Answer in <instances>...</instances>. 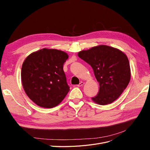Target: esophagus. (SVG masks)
Returning a JSON list of instances; mask_svg holds the SVG:
<instances>
[{
  "instance_id": "esophagus-1",
  "label": "esophagus",
  "mask_w": 150,
  "mask_h": 150,
  "mask_svg": "<svg viewBox=\"0 0 150 150\" xmlns=\"http://www.w3.org/2000/svg\"><path fill=\"white\" fill-rule=\"evenodd\" d=\"M84 84V83L83 82V81H81V82L78 85V86H83Z\"/></svg>"
}]
</instances>
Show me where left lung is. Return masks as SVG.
I'll return each mask as SVG.
<instances>
[{
	"label": "left lung",
	"mask_w": 150,
	"mask_h": 150,
	"mask_svg": "<svg viewBox=\"0 0 150 150\" xmlns=\"http://www.w3.org/2000/svg\"><path fill=\"white\" fill-rule=\"evenodd\" d=\"M78 56L92 67L99 84L93 101L100 105L111 104L118 98L128 85L131 70L128 59L120 50L105 45L81 51Z\"/></svg>",
	"instance_id": "obj_1"
}]
</instances>
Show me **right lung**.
<instances>
[{
	"mask_svg": "<svg viewBox=\"0 0 150 150\" xmlns=\"http://www.w3.org/2000/svg\"><path fill=\"white\" fill-rule=\"evenodd\" d=\"M68 57L64 51L44 48L30 54L24 61L22 86L28 97L39 106L55 107L69 91L63 70Z\"/></svg>",
	"mask_w": 150,
	"mask_h": 150,
	"instance_id": "add662e5",
	"label": "right lung"
}]
</instances>
